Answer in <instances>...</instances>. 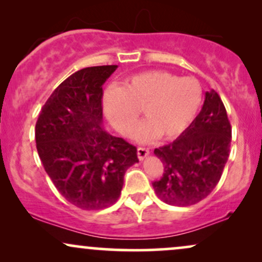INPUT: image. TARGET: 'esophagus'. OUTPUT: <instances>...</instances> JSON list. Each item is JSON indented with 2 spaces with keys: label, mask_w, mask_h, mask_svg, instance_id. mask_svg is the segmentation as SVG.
<instances>
[{
  "label": "esophagus",
  "mask_w": 262,
  "mask_h": 262,
  "mask_svg": "<svg viewBox=\"0 0 262 262\" xmlns=\"http://www.w3.org/2000/svg\"><path fill=\"white\" fill-rule=\"evenodd\" d=\"M137 154H138V159H139V160L141 161V160H144V159H145L146 156L150 154V151L145 148H138Z\"/></svg>",
  "instance_id": "esophagus-1"
}]
</instances>
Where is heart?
Masks as SVG:
<instances>
[{"label": "heart", "mask_w": 262, "mask_h": 262, "mask_svg": "<svg viewBox=\"0 0 262 262\" xmlns=\"http://www.w3.org/2000/svg\"><path fill=\"white\" fill-rule=\"evenodd\" d=\"M202 102V87L194 77L167 71H145L129 77L118 90L104 95L103 111L108 122L122 135L132 133L138 112L145 121L134 132L138 141L159 138L172 140L187 130Z\"/></svg>", "instance_id": "obj_1"}]
</instances>
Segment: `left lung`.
<instances>
[{
	"label": "left lung",
	"instance_id": "8db88e82",
	"mask_svg": "<svg viewBox=\"0 0 262 262\" xmlns=\"http://www.w3.org/2000/svg\"><path fill=\"white\" fill-rule=\"evenodd\" d=\"M231 127L214 90L206 92L202 110L187 130L154 154L164 165L161 179L152 182L162 202L192 206L206 198L221 180L229 158Z\"/></svg>",
	"mask_w": 262,
	"mask_h": 262
}]
</instances>
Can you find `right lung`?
<instances>
[{"instance_id":"1","label":"right lung","mask_w":262,"mask_h":262,"mask_svg":"<svg viewBox=\"0 0 262 262\" xmlns=\"http://www.w3.org/2000/svg\"><path fill=\"white\" fill-rule=\"evenodd\" d=\"M117 65L92 66L69 76L45 102L35 143L45 172L66 201L103 209L119 198L137 148L102 127V86Z\"/></svg>"}]
</instances>
